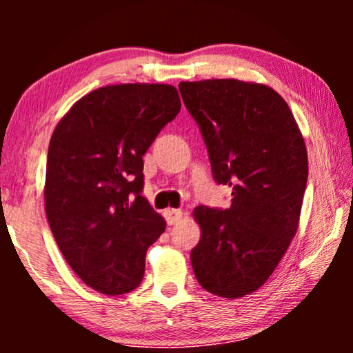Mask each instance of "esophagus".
Returning <instances> with one entry per match:
<instances>
[{"label": "esophagus", "instance_id": "1", "mask_svg": "<svg viewBox=\"0 0 353 353\" xmlns=\"http://www.w3.org/2000/svg\"><path fill=\"white\" fill-rule=\"evenodd\" d=\"M163 215H165V220L168 225H175L181 220L183 212L180 209H167L165 212H163Z\"/></svg>", "mask_w": 353, "mask_h": 353}]
</instances>
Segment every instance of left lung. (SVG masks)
Returning a JSON list of instances; mask_svg holds the SVG:
<instances>
[{
	"mask_svg": "<svg viewBox=\"0 0 353 353\" xmlns=\"http://www.w3.org/2000/svg\"><path fill=\"white\" fill-rule=\"evenodd\" d=\"M178 88L199 125L215 181L233 188L230 209L192 212L201 226L192 270L205 291L244 297L267 283L297 233L305 143L286 101L267 85L214 79Z\"/></svg>",
	"mask_w": 353,
	"mask_h": 353,
	"instance_id": "obj_1",
	"label": "left lung"
}]
</instances>
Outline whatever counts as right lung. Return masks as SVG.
<instances>
[{"label":"right lung","instance_id":"obj_1","mask_svg":"<svg viewBox=\"0 0 353 353\" xmlns=\"http://www.w3.org/2000/svg\"><path fill=\"white\" fill-rule=\"evenodd\" d=\"M180 109L172 85H109L77 101L52 132L48 221L70 268L101 294L137 289L146 250L165 231L141 194L143 156Z\"/></svg>","mask_w":353,"mask_h":353}]
</instances>
